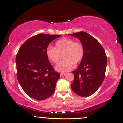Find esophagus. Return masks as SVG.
<instances>
[{
	"mask_svg": "<svg viewBox=\"0 0 123 123\" xmlns=\"http://www.w3.org/2000/svg\"><path fill=\"white\" fill-rule=\"evenodd\" d=\"M65 75V73H60V76H61V77L63 76V75Z\"/></svg>",
	"mask_w": 123,
	"mask_h": 123,
	"instance_id": "1",
	"label": "esophagus"
}]
</instances>
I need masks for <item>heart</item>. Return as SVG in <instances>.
I'll return each mask as SVG.
<instances>
[{
  "label": "heart",
  "instance_id": "1",
  "mask_svg": "<svg viewBox=\"0 0 123 123\" xmlns=\"http://www.w3.org/2000/svg\"><path fill=\"white\" fill-rule=\"evenodd\" d=\"M63 52L64 59L55 65V69L61 73H66L73 68L75 63L81 61L84 55V48L79 42L63 37L55 43V48L49 46L45 51L47 58L53 63L58 61L60 54Z\"/></svg>",
  "mask_w": 123,
  "mask_h": 123
}]
</instances>
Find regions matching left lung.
<instances>
[{
  "mask_svg": "<svg viewBox=\"0 0 123 123\" xmlns=\"http://www.w3.org/2000/svg\"><path fill=\"white\" fill-rule=\"evenodd\" d=\"M69 35L78 38L84 48V55L74 74L71 84L73 92L82 97L93 94L101 85L105 78L107 57L100 43L93 36L80 32Z\"/></svg>",
  "mask_w": 123,
  "mask_h": 123,
  "instance_id": "left-lung-1",
  "label": "left lung"
}]
</instances>
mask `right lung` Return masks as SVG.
Here are the masks:
<instances>
[{
    "instance_id": "obj_1",
    "label": "right lung",
    "mask_w": 123,
    "mask_h": 123,
    "mask_svg": "<svg viewBox=\"0 0 123 123\" xmlns=\"http://www.w3.org/2000/svg\"><path fill=\"white\" fill-rule=\"evenodd\" d=\"M58 35L40 33L25 41L16 56L17 76L23 90L30 97L44 100L53 95L60 74L47 58L46 48Z\"/></svg>"
}]
</instances>
